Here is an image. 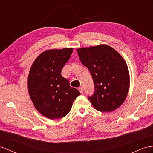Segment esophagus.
Segmentation results:
<instances>
[{
    "label": "esophagus",
    "mask_w": 153,
    "mask_h": 153,
    "mask_svg": "<svg viewBox=\"0 0 153 153\" xmlns=\"http://www.w3.org/2000/svg\"><path fill=\"white\" fill-rule=\"evenodd\" d=\"M78 90L80 91V93L82 94L83 92V88H82V87H79V88H78Z\"/></svg>",
    "instance_id": "esophagus-1"
}]
</instances>
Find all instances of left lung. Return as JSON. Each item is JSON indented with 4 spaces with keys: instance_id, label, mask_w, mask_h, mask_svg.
<instances>
[{
    "instance_id": "left-lung-1",
    "label": "left lung",
    "mask_w": 153,
    "mask_h": 153,
    "mask_svg": "<svg viewBox=\"0 0 153 153\" xmlns=\"http://www.w3.org/2000/svg\"><path fill=\"white\" fill-rule=\"evenodd\" d=\"M77 51L95 85L94 94L88 96L91 104L99 111L115 110L124 102L129 88V74L124 59L113 48L104 44Z\"/></svg>"
}]
</instances>
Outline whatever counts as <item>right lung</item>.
<instances>
[{
    "instance_id": "1",
    "label": "right lung",
    "mask_w": 153,
    "mask_h": 153,
    "mask_svg": "<svg viewBox=\"0 0 153 153\" xmlns=\"http://www.w3.org/2000/svg\"><path fill=\"white\" fill-rule=\"evenodd\" d=\"M72 51V48L44 51L30 69L27 85L30 99L36 110L50 119L67 115L81 94L61 74Z\"/></svg>"
}]
</instances>
